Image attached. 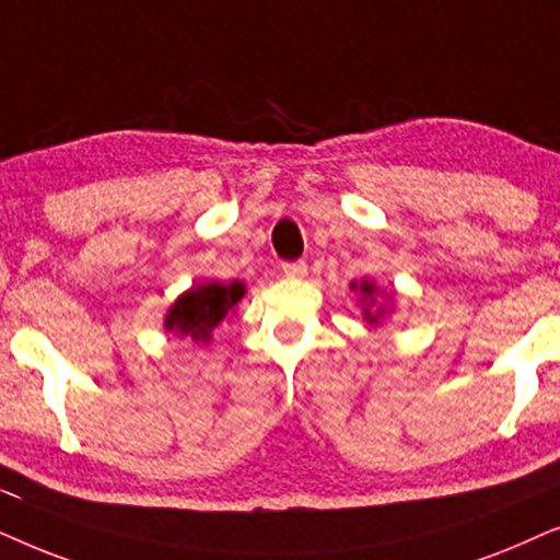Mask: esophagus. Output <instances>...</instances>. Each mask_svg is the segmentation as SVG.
I'll return each instance as SVG.
<instances>
[{"label":"esophagus","instance_id":"34e87169","mask_svg":"<svg viewBox=\"0 0 560 560\" xmlns=\"http://www.w3.org/2000/svg\"><path fill=\"white\" fill-rule=\"evenodd\" d=\"M281 271H284L289 279H302V276L307 273V264H304V260H287V264L281 266Z\"/></svg>","mask_w":560,"mask_h":560}]
</instances>
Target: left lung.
<instances>
[{"instance_id": "obj_1", "label": "left lung", "mask_w": 560, "mask_h": 560, "mask_svg": "<svg viewBox=\"0 0 560 560\" xmlns=\"http://www.w3.org/2000/svg\"><path fill=\"white\" fill-rule=\"evenodd\" d=\"M353 292L361 294V302H363V319H366L369 325H378V319L386 315V307L384 304H376V296H378V289L374 281L363 279V281H353L350 284Z\"/></svg>"}]
</instances>
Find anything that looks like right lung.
Returning <instances> with one entry per match:
<instances>
[{
	"label": "right lung",
	"mask_w": 560,
	"mask_h": 560,
	"mask_svg": "<svg viewBox=\"0 0 560 560\" xmlns=\"http://www.w3.org/2000/svg\"><path fill=\"white\" fill-rule=\"evenodd\" d=\"M245 296L243 281H207V284L191 287L189 292H184L178 300L171 304L166 312V325L168 332L182 335L194 342H210L212 330L222 319L228 317V312L235 307Z\"/></svg>",
	"instance_id": "right-lung-1"
}]
</instances>
